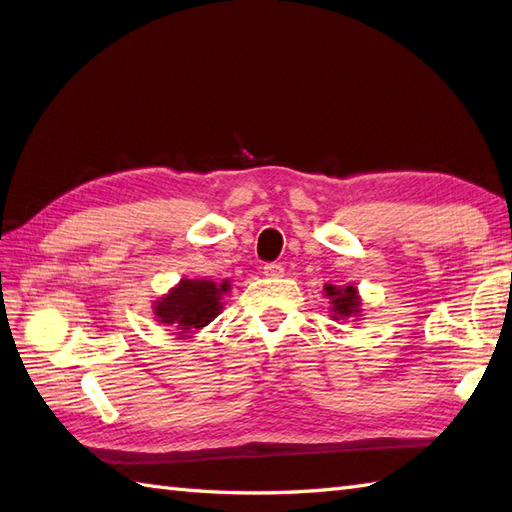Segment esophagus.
<instances>
[{"mask_svg": "<svg viewBox=\"0 0 512 512\" xmlns=\"http://www.w3.org/2000/svg\"><path fill=\"white\" fill-rule=\"evenodd\" d=\"M264 275L268 279H277V277L284 275V266H281V264H266L264 266Z\"/></svg>", "mask_w": 512, "mask_h": 512, "instance_id": "1", "label": "esophagus"}]
</instances>
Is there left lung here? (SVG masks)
<instances>
[{
    "mask_svg": "<svg viewBox=\"0 0 512 512\" xmlns=\"http://www.w3.org/2000/svg\"><path fill=\"white\" fill-rule=\"evenodd\" d=\"M325 295H328L332 301V317L334 321L339 319H350V317H361V297H358L356 286H345V288H336V286H325Z\"/></svg>",
    "mask_w": 512,
    "mask_h": 512,
    "instance_id": "1",
    "label": "left lung"
}]
</instances>
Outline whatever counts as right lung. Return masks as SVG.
Wrapping results in <instances>:
<instances>
[{
	"mask_svg": "<svg viewBox=\"0 0 512 512\" xmlns=\"http://www.w3.org/2000/svg\"><path fill=\"white\" fill-rule=\"evenodd\" d=\"M231 290L228 281L215 284L211 279H182L169 295L154 303V314L160 323L173 325L178 334L189 336L209 325L222 310L224 292Z\"/></svg>",
	"mask_w": 512,
	"mask_h": 512,
	"instance_id": "right-lung-1",
	"label": "right lung"
}]
</instances>
